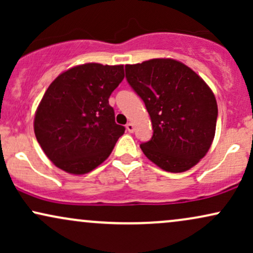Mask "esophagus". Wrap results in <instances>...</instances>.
Returning <instances> with one entry per match:
<instances>
[{
  "label": "esophagus",
  "mask_w": 253,
  "mask_h": 253,
  "mask_svg": "<svg viewBox=\"0 0 253 253\" xmlns=\"http://www.w3.org/2000/svg\"><path fill=\"white\" fill-rule=\"evenodd\" d=\"M126 129L128 130L129 133H132L133 130H134V125H133L132 123H128V124L126 125Z\"/></svg>",
  "instance_id": "obj_1"
}]
</instances>
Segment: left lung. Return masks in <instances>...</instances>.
Returning a JSON list of instances; mask_svg holds the SVG:
<instances>
[{
  "label": "left lung",
  "instance_id": "obj_1",
  "mask_svg": "<svg viewBox=\"0 0 253 253\" xmlns=\"http://www.w3.org/2000/svg\"><path fill=\"white\" fill-rule=\"evenodd\" d=\"M127 82L144 101L152 123L144 155L169 172H183L206 156L215 135L217 104L196 72L170 58L126 65Z\"/></svg>",
  "mask_w": 253,
  "mask_h": 253
}]
</instances>
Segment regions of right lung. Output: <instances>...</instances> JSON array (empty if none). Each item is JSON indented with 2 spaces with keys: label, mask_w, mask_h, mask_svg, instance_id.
<instances>
[{
  "label": "right lung",
  "mask_w": 253,
  "mask_h": 253,
  "mask_svg": "<svg viewBox=\"0 0 253 253\" xmlns=\"http://www.w3.org/2000/svg\"><path fill=\"white\" fill-rule=\"evenodd\" d=\"M124 77V65L86 63L50 84L36 112L34 133L57 168L83 175L108 158L125 133L108 101Z\"/></svg>",
  "instance_id": "obj_1"
}]
</instances>
